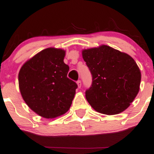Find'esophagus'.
<instances>
[{
	"label": "esophagus",
	"instance_id": "34e87169",
	"mask_svg": "<svg viewBox=\"0 0 154 154\" xmlns=\"http://www.w3.org/2000/svg\"><path fill=\"white\" fill-rule=\"evenodd\" d=\"M77 85H78V88H81V86H82V82H81V81L80 80H78L77 82Z\"/></svg>",
	"mask_w": 154,
	"mask_h": 154
}]
</instances>
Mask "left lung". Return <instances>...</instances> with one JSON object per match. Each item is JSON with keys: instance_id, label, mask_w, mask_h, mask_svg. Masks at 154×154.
<instances>
[{"instance_id": "1", "label": "left lung", "mask_w": 154, "mask_h": 154, "mask_svg": "<svg viewBox=\"0 0 154 154\" xmlns=\"http://www.w3.org/2000/svg\"><path fill=\"white\" fill-rule=\"evenodd\" d=\"M82 57L92 75V85L85 91L90 105L105 115L128 108L139 91L141 79L134 59L106 45L83 50Z\"/></svg>"}]
</instances>
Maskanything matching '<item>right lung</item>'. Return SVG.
Returning <instances> with one entry per match:
<instances>
[{"label":"right lung","mask_w":154,"mask_h":154,"mask_svg":"<svg viewBox=\"0 0 154 154\" xmlns=\"http://www.w3.org/2000/svg\"><path fill=\"white\" fill-rule=\"evenodd\" d=\"M65 51L48 48L22 66L18 84L22 97L36 113L54 118L69 110L77 83L67 77L69 67L64 62Z\"/></svg>","instance_id":"1"}]
</instances>
